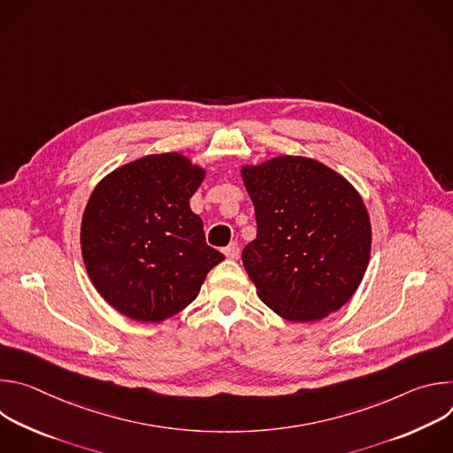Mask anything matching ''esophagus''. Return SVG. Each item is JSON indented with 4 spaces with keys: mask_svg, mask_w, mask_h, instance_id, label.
<instances>
[{
    "mask_svg": "<svg viewBox=\"0 0 453 453\" xmlns=\"http://www.w3.org/2000/svg\"><path fill=\"white\" fill-rule=\"evenodd\" d=\"M224 254L229 257V260H234V257H238L240 256V247H238V243H229L227 247H224Z\"/></svg>",
    "mask_w": 453,
    "mask_h": 453,
    "instance_id": "obj_1",
    "label": "esophagus"
}]
</instances>
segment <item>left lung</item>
I'll use <instances>...</instances> for the list:
<instances>
[{
  "label": "left lung",
  "mask_w": 453,
  "mask_h": 453,
  "mask_svg": "<svg viewBox=\"0 0 453 453\" xmlns=\"http://www.w3.org/2000/svg\"><path fill=\"white\" fill-rule=\"evenodd\" d=\"M256 238L242 250L260 299L283 319L320 320L358 288L371 252V222L358 191L308 157L243 166Z\"/></svg>",
  "instance_id": "1"
}]
</instances>
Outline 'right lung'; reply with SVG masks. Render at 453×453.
Instances as JSON below:
<instances>
[{"instance_id": "1", "label": "right lung", "mask_w": 453, "mask_h": 453, "mask_svg": "<svg viewBox=\"0 0 453 453\" xmlns=\"http://www.w3.org/2000/svg\"><path fill=\"white\" fill-rule=\"evenodd\" d=\"M204 175L180 154H157L114 170L91 193L81 231L84 264L119 313L142 322L179 313L224 260L189 210Z\"/></svg>"}]
</instances>
